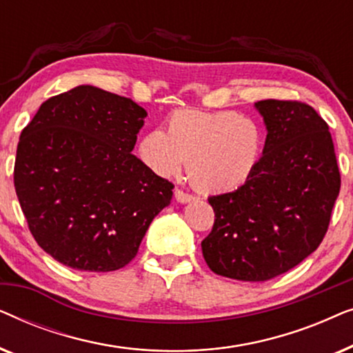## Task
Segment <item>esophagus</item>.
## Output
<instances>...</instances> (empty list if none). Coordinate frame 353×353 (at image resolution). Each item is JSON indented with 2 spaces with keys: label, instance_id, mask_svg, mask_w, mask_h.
Here are the masks:
<instances>
[{
  "label": "esophagus",
  "instance_id": "1",
  "mask_svg": "<svg viewBox=\"0 0 353 353\" xmlns=\"http://www.w3.org/2000/svg\"><path fill=\"white\" fill-rule=\"evenodd\" d=\"M175 199L178 201V202H181V204H186V202H191V201H194L196 197L192 196V194H190V192H185L183 190H175Z\"/></svg>",
  "mask_w": 353,
  "mask_h": 353
}]
</instances>
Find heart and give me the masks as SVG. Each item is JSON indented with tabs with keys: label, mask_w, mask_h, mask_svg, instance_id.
Returning a JSON list of instances; mask_svg holds the SVG:
<instances>
[{
	"label": "heart",
	"mask_w": 353,
	"mask_h": 353,
	"mask_svg": "<svg viewBox=\"0 0 353 353\" xmlns=\"http://www.w3.org/2000/svg\"><path fill=\"white\" fill-rule=\"evenodd\" d=\"M262 125L234 110L180 109L167 133L154 128L139 143L143 161L161 176H175L186 161L191 185L207 194L238 190L257 170L263 154Z\"/></svg>",
	"instance_id": "1"
}]
</instances>
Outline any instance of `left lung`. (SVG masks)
<instances>
[{"instance_id":"obj_1","label":"left lung","mask_w":353,"mask_h":353,"mask_svg":"<svg viewBox=\"0 0 353 353\" xmlns=\"http://www.w3.org/2000/svg\"><path fill=\"white\" fill-rule=\"evenodd\" d=\"M267 139L248 183L210 196L214 228L202 241L212 272L239 281H268L315 252L341 190L330 127L301 101L255 103Z\"/></svg>"}]
</instances>
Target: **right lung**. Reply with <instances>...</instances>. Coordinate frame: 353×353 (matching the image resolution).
<instances>
[{
  "label": "right lung",
  "instance_id": "right-lung-1",
  "mask_svg": "<svg viewBox=\"0 0 353 353\" xmlns=\"http://www.w3.org/2000/svg\"><path fill=\"white\" fill-rule=\"evenodd\" d=\"M148 112L91 85L52 96L22 130L14 188L38 245L65 267L132 262L173 185L133 156Z\"/></svg>",
  "mask_w": 353,
  "mask_h": 353
}]
</instances>
